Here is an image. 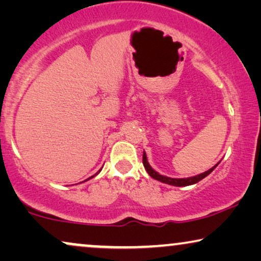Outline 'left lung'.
Here are the masks:
<instances>
[{"instance_id": "obj_1", "label": "left lung", "mask_w": 261, "mask_h": 261, "mask_svg": "<svg viewBox=\"0 0 261 261\" xmlns=\"http://www.w3.org/2000/svg\"><path fill=\"white\" fill-rule=\"evenodd\" d=\"M142 164H144L146 171H147V173L151 176L152 178H154V179L159 180V181H163V183L165 184H170V185H174V187H188V185H192V184H196L198 183L199 180H202L203 178H205L208 174H210L214 171V169L219 165L220 163H217L215 166L212 167V169L205 171V172H203L201 174H197V176H194V177H189V178H170V177H166V176H162V174H159L158 172H155L154 170L152 169L151 166H149V164L147 162V156H146V153L144 152V155H142Z\"/></svg>"}]
</instances>
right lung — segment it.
Returning <instances> with one entry per match:
<instances>
[{
  "instance_id": "1",
  "label": "right lung",
  "mask_w": 261,
  "mask_h": 261,
  "mask_svg": "<svg viewBox=\"0 0 261 261\" xmlns=\"http://www.w3.org/2000/svg\"><path fill=\"white\" fill-rule=\"evenodd\" d=\"M98 173V172H97ZM97 173H96V174H97ZM96 174H95V176H96ZM95 176H92V177H95Z\"/></svg>"
}]
</instances>
